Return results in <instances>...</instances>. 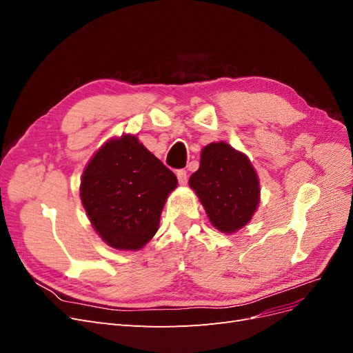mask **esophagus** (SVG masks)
I'll return each mask as SVG.
<instances>
[{
	"label": "esophagus",
	"instance_id": "34e87169",
	"mask_svg": "<svg viewBox=\"0 0 353 353\" xmlns=\"http://www.w3.org/2000/svg\"><path fill=\"white\" fill-rule=\"evenodd\" d=\"M176 178H178V183L181 185H185L187 181H188V176H187V170L185 169H179L176 170Z\"/></svg>",
	"mask_w": 353,
	"mask_h": 353
}]
</instances>
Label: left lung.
Returning <instances> with one entry per match:
<instances>
[{"mask_svg": "<svg viewBox=\"0 0 353 353\" xmlns=\"http://www.w3.org/2000/svg\"><path fill=\"white\" fill-rule=\"evenodd\" d=\"M213 227L234 232L248 223L259 203V181L249 159L227 143L203 148L200 168L190 176Z\"/></svg>", "mask_w": 353, "mask_h": 353, "instance_id": "1", "label": "left lung"}]
</instances>
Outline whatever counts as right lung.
<instances>
[{"instance_id": "add662e5", "label": "right lung", "mask_w": 353, "mask_h": 353, "mask_svg": "<svg viewBox=\"0 0 353 353\" xmlns=\"http://www.w3.org/2000/svg\"><path fill=\"white\" fill-rule=\"evenodd\" d=\"M176 184L172 170L137 137L125 135L105 143L85 168L81 200L105 243L138 250L156 234L166 197Z\"/></svg>"}]
</instances>
